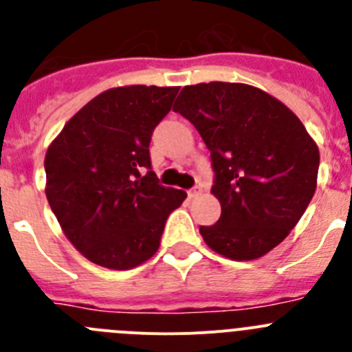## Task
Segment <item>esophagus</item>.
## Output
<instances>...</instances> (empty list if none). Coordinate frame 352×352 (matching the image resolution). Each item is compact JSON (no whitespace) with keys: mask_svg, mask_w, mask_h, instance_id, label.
Returning <instances> with one entry per match:
<instances>
[{"mask_svg":"<svg viewBox=\"0 0 352 352\" xmlns=\"http://www.w3.org/2000/svg\"><path fill=\"white\" fill-rule=\"evenodd\" d=\"M201 192H202V185H195L193 188L188 190V195H190V197H197Z\"/></svg>","mask_w":352,"mask_h":352,"instance_id":"34e87169","label":"esophagus"}]
</instances>
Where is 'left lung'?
Returning <instances> with one entry per match:
<instances>
[{
    "mask_svg": "<svg viewBox=\"0 0 352 352\" xmlns=\"http://www.w3.org/2000/svg\"><path fill=\"white\" fill-rule=\"evenodd\" d=\"M174 111L211 151V192L221 216L201 227L206 244L230 260H254L285 241L316 192L319 151L292 109L244 83L182 90Z\"/></svg>",
    "mask_w": 352,
    "mask_h": 352,
    "instance_id": "8db88e82",
    "label": "left lung"
}]
</instances>
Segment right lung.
<instances>
[{
  "label": "right lung",
  "mask_w": 352,
  "mask_h": 352,
  "mask_svg": "<svg viewBox=\"0 0 352 352\" xmlns=\"http://www.w3.org/2000/svg\"><path fill=\"white\" fill-rule=\"evenodd\" d=\"M179 87L109 89L71 118L45 157L47 199L67 239L90 262L127 270L160 246L183 190L160 185L150 141Z\"/></svg>",
  "instance_id": "obj_1"
}]
</instances>
